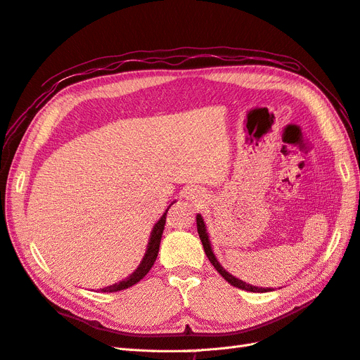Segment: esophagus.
<instances>
[{"label":"esophagus","mask_w":360,"mask_h":360,"mask_svg":"<svg viewBox=\"0 0 360 360\" xmlns=\"http://www.w3.org/2000/svg\"><path fill=\"white\" fill-rule=\"evenodd\" d=\"M192 200H195V201L201 200V193H200L198 191H193V192H192Z\"/></svg>","instance_id":"34e87169"}]
</instances>
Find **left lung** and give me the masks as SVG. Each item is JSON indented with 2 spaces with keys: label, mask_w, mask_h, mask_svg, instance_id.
I'll use <instances>...</instances> for the list:
<instances>
[{
  "label": "left lung",
  "mask_w": 360,
  "mask_h": 360,
  "mask_svg": "<svg viewBox=\"0 0 360 360\" xmlns=\"http://www.w3.org/2000/svg\"><path fill=\"white\" fill-rule=\"evenodd\" d=\"M197 228H198V234H200V238L202 242V246H204V250H205V255L207 258L210 259V263L213 264V267L217 270V274H219L225 281L230 282L231 285L237 287V288H242V290H246V291H252V292H266V291H270V288H258V287H252L246 284V282L240 281L234 278L233 275L228 274V271L219 264V261L216 259L213 250H212V246H210V242H209V236H207V231H205V225H204V221L201 214H197Z\"/></svg>",
  "instance_id": "obj_1"
}]
</instances>
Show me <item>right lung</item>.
<instances>
[{
    "instance_id": "right-lung-1",
    "label": "right lung",
    "mask_w": 360,
    "mask_h": 360,
    "mask_svg": "<svg viewBox=\"0 0 360 360\" xmlns=\"http://www.w3.org/2000/svg\"><path fill=\"white\" fill-rule=\"evenodd\" d=\"M172 205V202L169 204V207ZM168 207V209H169ZM167 209V212H168ZM167 212L163 213V216L160 217V219L158 221V224L155 225L153 228V233H151V237H150V243H148V248H147V252H146V257L143 259V263L139 264V267L134 271L132 275H130L127 279L118 282V284H112L110 287H105L102 288L101 291L102 292H115V291H120V290H124V288H129L135 285L136 282H139L141 279H143L147 274L148 270L153 267L155 261L158 258V252H159V245H160V238H162V233H163V228H165V222H167Z\"/></svg>"
}]
</instances>
